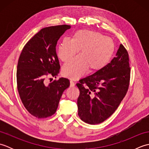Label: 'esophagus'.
Segmentation results:
<instances>
[{
    "mask_svg": "<svg viewBox=\"0 0 149 149\" xmlns=\"http://www.w3.org/2000/svg\"><path fill=\"white\" fill-rule=\"evenodd\" d=\"M70 87L75 86V83H74V81H70Z\"/></svg>",
    "mask_w": 149,
    "mask_h": 149,
    "instance_id": "34e87169",
    "label": "esophagus"
}]
</instances>
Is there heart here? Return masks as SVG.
Returning <instances> with one entry per match:
<instances>
[{
    "mask_svg": "<svg viewBox=\"0 0 149 149\" xmlns=\"http://www.w3.org/2000/svg\"><path fill=\"white\" fill-rule=\"evenodd\" d=\"M81 49V55L63 66L62 73L71 79H77L86 72L88 68L97 70L104 67L113 54L115 44L111 38L100 33L81 30L72 38H64L56 49L57 56L61 61L70 59Z\"/></svg>",
    "mask_w": 149,
    "mask_h": 149,
    "instance_id": "heart-1",
    "label": "heart"
}]
</instances>
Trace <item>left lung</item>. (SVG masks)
I'll use <instances>...</instances> for the list:
<instances>
[{"mask_svg":"<svg viewBox=\"0 0 149 149\" xmlns=\"http://www.w3.org/2000/svg\"><path fill=\"white\" fill-rule=\"evenodd\" d=\"M129 54L120 45L115 57L104 67L79 81L78 115L95 125L112 115L127 93L130 81Z\"/></svg>","mask_w":149,"mask_h":149,"instance_id":"1","label":"left lung"}]
</instances>
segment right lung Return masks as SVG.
<instances>
[{"mask_svg":"<svg viewBox=\"0 0 149 149\" xmlns=\"http://www.w3.org/2000/svg\"><path fill=\"white\" fill-rule=\"evenodd\" d=\"M68 25L41 29L29 40L20 54L17 71V88L24 107L38 118L54 115L62 94L70 86L66 78L47 84L48 76L56 78L60 70L56 47Z\"/></svg>","mask_w":149,"mask_h":149,"instance_id":"right-lung-1","label":"right lung"}]
</instances>
